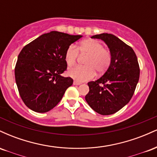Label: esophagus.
I'll return each mask as SVG.
<instances>
[{"instance_id":"34e87169","label":"esophagus","mask_w":157,"mask_h":157,"mask_svg":"<svg viewBox=\"0 0 157 157\" xmlns=\"http://www.w3.org/2000/svg\"><path fill=\"white\" fill-rule=\"evenodd\" d=\"M73 84L74 85H77H77H80V84H82V83H81L80 82H77V81H74Z\"/></svg>"}]
</instances>
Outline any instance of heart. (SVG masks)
Returning a JSON list of instances; mask_svg holds the SVG:
<instances>
[{
    "label": "heart",
    "mask_w": 157,
    "mask_h": 157,
    "mask_svg": "<svg viewBox=\"0 0 157 157\" xmlns=\"http://www.w3.org/2000/svg\"><path fill=\"white\" fill-rule=\"evenodd\" d=\"M80 54L87 55L85 58L86 66H77L70 68L68 75L77 81H86L95 76V71L99 74L104 73L109 68L112 60L110 50L104 48L103 44L94 39L84 40L78 48L71 44L65 53V61L68 66L71 67L76 63Z\"/></svg>",
    "instance_id": "b5f03b06"
}]
</instances>
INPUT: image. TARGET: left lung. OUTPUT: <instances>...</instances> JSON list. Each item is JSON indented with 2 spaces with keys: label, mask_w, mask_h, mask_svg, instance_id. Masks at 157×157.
Listing matches in <instances>:
<instances>
[{
  "label": "left lung",
  "mask_w": 157,
  "mask_h": 157,
  "mask_svg": "<svg viewBox=\"0 0 157 157\" xmlns=\"http://www.w3.org/2000/svg\"><path fill=\"white\" fill-rule=\"evenodd\" d=\"M101 39L112 55L109 68L103 76L89 82L86 100L90 107L102 115L117 112L131 100L140 78V66L133 48L111 34L92 36Z\"/></svg>",
  "instance_id": "obj_1"
}]
</instances>
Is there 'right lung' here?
<instances>
[{"instance_id": "right-lung-1", "label": "right lung", "mask_w": 157, "mask_h": 157, "mask_svg": "<svg viewBox=\"0 0 157 157\" xmlns=\"http://www.w3.org/2000/svg\"><path fill=\"white\" fill-rule=\"evenodd\" d=\"M81 37L52 31L22 48L15 76L20 96L29 109L45 113L59 103L66 89L73 84L72 78L61 76L67 69L65 53Z\"/></svg>"}]
</instances>
